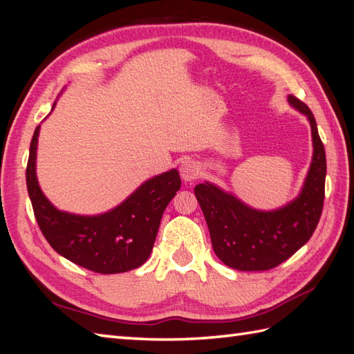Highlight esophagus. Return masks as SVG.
<instances>
[{"label": "esophagus", "mask_w": 354, "mask_h": 354, "mask_svg": "<svg viewBox=\"0 0 354 354\" xmlns=\"http://www.w3.org/2000/svg\"><path fill=\"white\" fill-rule=\"evenodd\" d=\"M181 171V178L185 183H192L201 175V167L196 161H184L179 167Z\"/></svg>", "instance_id": "esophagus-1"}]
</instances>
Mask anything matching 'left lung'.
Listing matches in <instances>:
<instances>
[{"instance_id": "8db88e82", "label": "left lung", "mask_w": 354, "mask_h": 354, "mask_svg": "<svg viewBox=\"0 0 354 354\" xmlns=\"http://www.w3.org/2000/svg\"><path fill=\"white\" fill-rule=\"evenodd\" d=\"M288 100L303 112L312 127L313 156L298 198L272 212H260L209 183L194 187L213 250L232 269L268 270L278 266L307 243L319 222L327 171L324 145L307 104L295 95Z\"/></svg>"}]
</instances>
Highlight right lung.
<instances>
[{"instance_id": "right-lung-1", "label": "right lung", "mask_w": 354, "mask_h": 354, "mask_svg": "<svg viewBox=\"0 0 354 354\" xmlns=\"http://www.w3.org/2000/svg\"><path fill=\"white\" fill-rule=\"evenodd\" d=\"M37 137L39 126L30 142L27 190L36 222L53 250L97 274H120L141 266L152 252L165 207L181 189L178 170L171 169L149 179L108 213H65L51 205L37 184Z\"/></svg>"}]
</instances>
